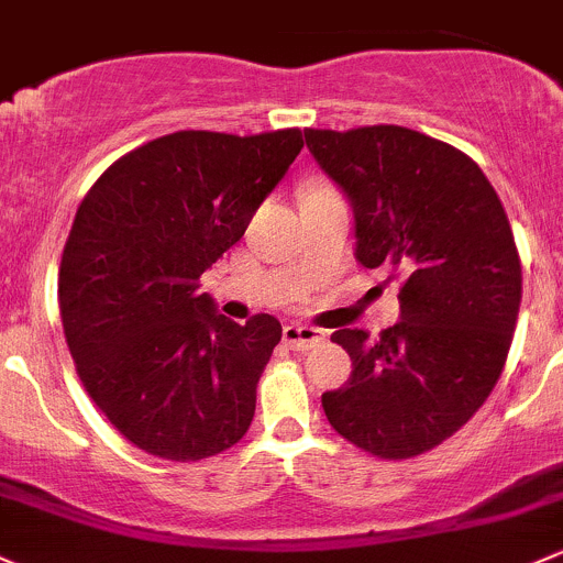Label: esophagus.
<instances>
[{
	"mask_svg": "<svg viewBox=\"0 0 563 563\" xmlns=\"http://www.w3.org/2000/svg\"><path fill=\"white\" fill-rule=\"evenodd\" d=\"M282 339L289 350H311V346L322 344L324 341V330L311 328V324H298V322H287L282 328Z\"/></svg>",
	"mask_w": 563,
	"mask_h": 563,
	"instance_id": "esophagus-1",
	"label": "esophagus"
}]
</instances>
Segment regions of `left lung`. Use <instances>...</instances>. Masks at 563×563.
I'll return each mask as SVG.
<instances>
[{
    "mask_svg": "<svg viewBox=\"0 0 563 563\" xmlns=\"http://www.w3.org/2000/svg\"><path fill=\"white\" fill-rule=\"evenodd\" d=\"M355 217V260L398 271L401 314L371 339H330L352 357L322 393L330 426L371 455L411 457L453 437L490 396L520 309V260L496 189L457 148L396 124L303 130Z\"/></svg>",
    "mask_w": 563,
    "mask_h": 563,
    "instance_id": "8db88e82",
    "label": "left lung"
}]
</instances>
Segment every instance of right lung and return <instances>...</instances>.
<instances>
[{"instance_id":"add662e5","label":"right lung","mask_w":563,"mask_h":563,"mask_svg":"<svg viewBox=\"0 0 563 563\" xmlns=\"http://www.w3.org/2000/svg\"><path fill=\"white\" fill-rule=\"evenodd\" d=\"M300 148V130L173 132L113 162L80 202L62 324L86 393L135 448L200 461L252 426L282 324L228 320L197 279L243 239Z\"/></svg>"}]
</instances>
